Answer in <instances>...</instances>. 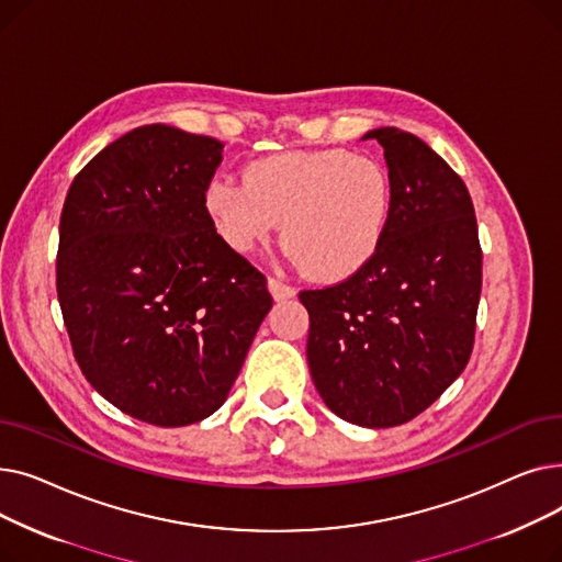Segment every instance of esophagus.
I'll return each mask as SVG.
<instances>
[{"label":"esophagus","instance_id":"obj_1","mask_svg":"<svg viewBox=\"0 0 562 562\" xmlns=\"http://www.w3.org/2000/svg\"><path fill=\"white\" fill-rule=\"evenodd\" d=\"M269 291L273 293L276 301H286V299L296 296V286H291V284H286V282L273 278V276L269 278Z\"/></svg>","mask_w":562,"mask_h":562}]
</instances>
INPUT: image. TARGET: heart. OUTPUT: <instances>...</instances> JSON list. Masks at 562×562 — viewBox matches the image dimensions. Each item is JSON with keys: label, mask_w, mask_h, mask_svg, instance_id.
<instances>
[{"label": "heart", "mask_w": 562, "mask_h": 562, "mask_svg": "<svg viewBox=\"0 0 562 562\" xmlns=\"http://www.w3.org/2000/svg\"><path fill=\"white\" fill-rule=\"evenodd\" d=\"M204 212L234 252L269 244L284 221L291 259L321 282L356 276L385 239L394 187L387 166L371 155L286 150L250 161L244 182L214 177Z\"/></svg>", "instance_id": "b5f03b06"}]
</instances>
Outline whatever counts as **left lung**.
<instances>
[{
  "mask_svg": "<svg viewBox=\"0 0 562 562\" xmlns=\"http://www.w3.org/2000/svg\"><path fill=\"white\" fill-rule=\"evenodd\" d=\"M385 147L390 227L356 276L301 291L314 387L344 422L401 426L432 405L474 348L483 250L460 175L415 134H364Z\"/></svg>",
  "mask_w": 562,
  "mask_h": 562,
  "instance_id": "8db88e82",
  "label": "left lung"
}]
</instances>
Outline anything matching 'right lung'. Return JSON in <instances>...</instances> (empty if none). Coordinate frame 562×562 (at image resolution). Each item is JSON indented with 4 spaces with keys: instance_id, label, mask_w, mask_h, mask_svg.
<instances>
[{
    "instance_id": "1",
    "label": "right lung",
    "mask_w": 562,
    "mask_h": 562,
    "mask_svg": "<svg viewBox=\"0 0 562 562\" xmlns=\"http://www.w3.org/2000/svg\"><path fill=\"white\" fill-rule=\"evenodd\" d=\"M221 153L212 136L138 127L77 172L58 223L56 293L81 373L161 428L214 415L273 305L204 212Z\"/></svg>"
}]
</instances>
